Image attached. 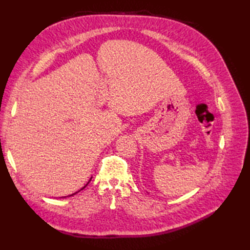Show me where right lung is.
<instances>
[{"label":"right lung","instance_id":"add662e5","mask_svg":"<svg viewBox=\"0 0 250 250\" xmlns=\"http://www.w3.org/2000/svg\"><path fill=\"white\" fill-rule=\"evenodd\" d=\"M91 178H92V177H91ZM91 178H90V180H91ZM90 180H89V182H90ZM89 182L87 183V185L89 184ZM87 185H84V186H83V188H82L81 190H78V191H77V192H79V191H82L83 189H84V188H86V187H87ZM77 192H75V193H73V194H71V195H67V196H72V195H74V194H76ZM64 198H66V196H62V199H64Z\"/></svg>","mask_w":250,"mask_h":250}]
</instances>
